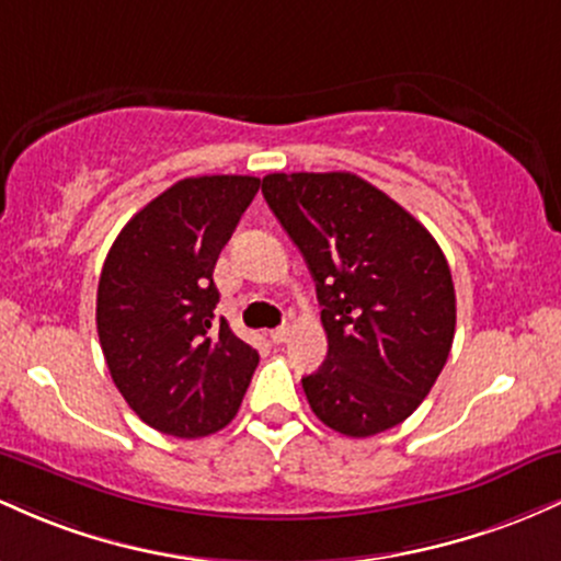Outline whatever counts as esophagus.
I'll return each mask as SVG.
<instances>
[{"label": "esophagus", "instance_id": "1", "mask_svg": "<svg viewBox=\"0 0 561 561\" xmlns=\"http://www.w3.org/2000/svg\"><path fill=\"white\" fill-rule=\"evenodd\" d=\"M289 334H293V327H289V324H282V327H276V330L268 332V337H272V343H274V345H282V343H287Z\"/></svg>", "mask_w": 561, "mask_h": 561}]
</instances>
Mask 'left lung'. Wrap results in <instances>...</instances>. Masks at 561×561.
Returning a JSON list of instances; mask_svg holds the SVG:
<instances>
[{
  "instance_id": "left-lung-1",
  "label": "left lung",
  "mask_w": 561,
  "mask_h": 561,
  "mask_svg": "<svg viewBox=\"0 0 561 561\" xmlns=\"http://www.w3.org/2000/svg\"><path fill=\"white\" fill-rule=\"evenodd\" d=\"M261 192L317 282L330 351L302 377L313 414L347 437L409 420L454 343L456 293L440 244L356 173H268Z\"/></svg>"
}]
</instances>
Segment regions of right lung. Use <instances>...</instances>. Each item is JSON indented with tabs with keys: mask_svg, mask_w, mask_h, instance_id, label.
Here are the masks:
<instances>
[{
	"mask_svg": "<svg viewBox=\"0 0 561 561\" xmlns=\"http://www.w3.org/2000/svg\"><path fill=\"white\" fill-rule=\"evenodd\" d=\"M255 176H190L115 237L96 334L115 388L158 433L203 437L240 409L259 351L216 321L214 268L259 192Z\"/></svg>",
	"mask_w": 561,
	"mask_h": 561,
	"instance_id": "1",
	"label": "right lung"
}]
</instances>
